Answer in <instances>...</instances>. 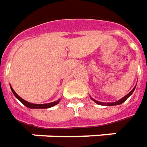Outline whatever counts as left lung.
Here are the masks:
<instances>
[{
  "label": "left lung",
  "mask_w": 147,
  "mask_h": 147,
  "mask_svg": "<svg viewBox=\"0 0 147 147\" xmlns=\"http://www.w3.org/2000/svg\"><path fill=\"white\" fill-rule=\"evenodd\" d=\"M137 85V84H136ZM136 85L134 86V88L130 92H129V94H127V95H125L124 98H122L121 99H119V100H118V101H116V102H98V101H97V100H95V99H94L93 98H91L90 97V98L92 99L93 101H94L95 103H97L98 105H101V106H107V107H108V106H116V105H119V104H122L123 102H124L126 100H127V98H129V97H130L131 95H132V94L134 93V89H135V88H136Z\"/></svg>",
  "instance_id": "8db88e82"
}]
</instances>
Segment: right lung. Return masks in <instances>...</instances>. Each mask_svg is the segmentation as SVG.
Returning a JSON list of instances; mask_svg holds the SVG:
<instances>
[{"label": "right lung", "instance_id": "obj_1", "mask_svg": "<svg viewBox=\"0 0 147 147\" xmlns=\"http://www.w3.org/2000/svg\"><path fill=\"white\" fill-rule=\"evenodd\" d=\"M10 89L12 90V92H13V95L16 97V98H18L22 103L24 105V106H26L28 108H31V109H46V108H49V107H52L53 106H55V105H57V104L60 102V99H58L57 101H55V102H49V103H45V104H34V103H31V102H27V101H25L24 99H23L21 97H19L18 94L15 93V91L13 90V88L10 86Z\"/></svg>", "mask_w": 147, "mask_h": 147}]
</instances>
